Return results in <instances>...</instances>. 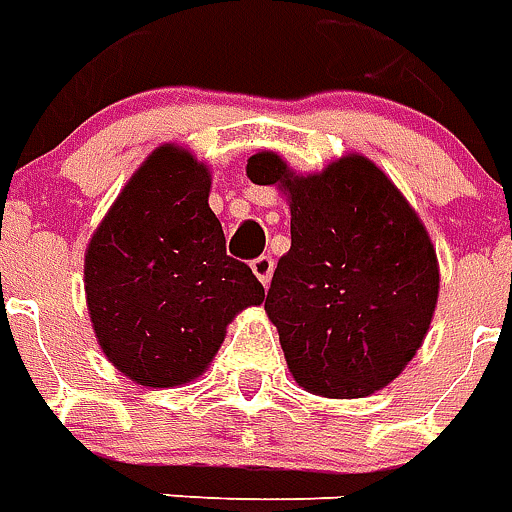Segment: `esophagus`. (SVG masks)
Returning <instances> with one entry per match:
<instances>
[{"instance_id": "34e87169", "label": "esophagus", "mask_w": 512, "mask_h": 512, "mask_svg": "<svg viewBox=\"0 0 512 512\" xmlns=\"http://www.w3.org/2000/svg\"><path fill=\"white\" fill-rule=\"evenodd\" d=\"M251 269H253V275L261 280V285H269V280H272V275H275V259H272L269 253H261L259 259L251 261Z\"/></svg>"}]
</instances>
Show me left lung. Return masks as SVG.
<instances>
[{
	"label": "left lung",
	"mask_w": 512,
	"mask_h": 512,
	"mask_svg": "<svg viewBox=\"0 0 512 512\" xmlns=\"http://www.w3.org/2000/svg\"><path fill=\"white\" fill-rule=\"evenodd\" d=\"M245 171L290 200V251L264 309L298 386L333 399L388 386L420 349L439 298L418 214L362 155L293 177L280 155L256 153Z\"/></svg>",
	"instance_id": "1"
}]
</instances>
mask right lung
Instances as JSON below:
<instances>
[{
	"label": "right lung",
	"mask_w": 512,
	"mask_h": 512,
	"mask_svg": "<svg viewBox=\"0 0 512 512\" xmlns=\"http://www.w3.org/2000/svg\"><path fill=\"white\" fill-rule=\"evenodd\" d=\"M211 174L187 150L158 147L129 179L87 251V304L105 357L140 386L198 378L227 325L264 301L248 264L227 256L208 208Z\"/></svg>",
	"instance_id": "1"
}]
</instances>
